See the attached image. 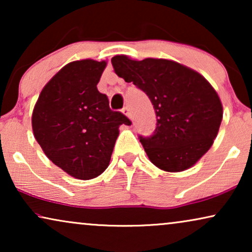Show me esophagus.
Returning <instances> with one entry per match:
<instances>
[{"label": "esophagus", "instance_id": "obj_1", "mask_svg": "<svg viewBox=\"0 0 252 252\" xmlns=\"http://www.w3.org/2000/svg\"><path fill=\"white\" fill-rule=\"evenodd\" d=\"M122 111H123L124 115H126L127 117H128V118L132 119V115H130V111H129V109L127 108V106H125V108H123Z\"/></svg>", "mask_w": 252, "mask_h": 252}]
</instances>
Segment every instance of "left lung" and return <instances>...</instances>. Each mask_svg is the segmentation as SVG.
<instances>
[{
    "instance_id": "8db88e82",
    "label": "left lung",
    "mask_w": 252,
    "mask_h": 252,
    "mask_svg": "<svg viewBox=\"0 0 252 252\" xmlns=\"http://www.w3.org/2000/svg\"><path fill=\"white\" fill-rule=\"evenodd\" d=\"M117 75L133 82L153 103L156 129L139 135L151 163L167 172L191 167L210 148L222 119L220 98L206 79L173 61L111 60Z\"/></svg>"
}]
</instances>
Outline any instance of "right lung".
Listing matches in <instances>:
<instances>
[{
	"label": "right lung",
	"mask_w": 252,
	"mask_h": 252,
	"mask_svg": "<svg viewBox=\"0 0 252 252\" xmlns=\"http://www.w3.org/2000/svg\"><path fill=\"white\" fill-rule=\"evenodd\" d=\"M106 62L75 61L44 86L33 110L34 136L55 165L80 180L109 166L119 126L130 120L112 111L97 91Z\"/></svg>",
	"instance_id": "obj_1"
}]
</instances>
